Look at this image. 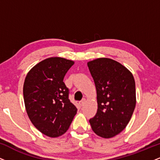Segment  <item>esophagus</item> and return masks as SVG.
<instances>
[{
  "instance_id": "obj_1",
  "label": "esophagus",
  "mask_w": 160,
  "mask_h": 160,
  "mask_svg": "<svg viewBox=\"0 0 160 160\" xmlns=\"http://www.w3.org/2000/svg\"><path fill=\"white\" fill-rule=\"evenodd\" d=\"M85 103H86V99L83 98V99H82V100L81 101V102H80V106H83L84 104H85Z\"/></svg>"
}]
</instances>
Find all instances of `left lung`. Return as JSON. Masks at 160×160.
I'll return each mask as SVG.
<instances>
[{"mask_svg": "<svg viewBox=\"0 0 160 160\" xmlns=\"http://www.w3.org/2000/svg\"><path fill=\"white\" fill-rule=\"evenodd\" d=\"M94 80L98 110L89 122L93 132L104 138L120 133L130 121L136 104L132 74L120 62L99 58L87 63Z\"/></svg>", "mask_w": 160, "mask_h": 160, "instance_id": "8db88e82", "label": "left lung"}]
</instances>
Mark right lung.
<instances>
[{
  "instance_id": "right-lung-1",
  "label": "right lung",
  "mask_w": 160,
  "mask_h": 160,
  "mask_svg": "<svg viewBox=\"0 0 160 160\" xmlns=\"http://www.w3.org/2000/svg\"><path fill=\"white\" fill-rule=\"evenodd\" d=\"M74 61L51 57L28 71L23 86L25 109L35 128L48 137L61 136L68 129L76 107L68 99L69 90L63 82Z\"/></svg>"
}]
</instances>
